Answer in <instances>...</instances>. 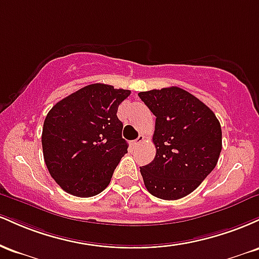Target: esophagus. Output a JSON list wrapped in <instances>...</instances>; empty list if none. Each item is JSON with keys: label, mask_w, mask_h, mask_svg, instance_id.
Wrapping results in <instances>:
<instances>
[{"label": "esophagus", "mask_w": 259, "mask_h": 259, "mask_svg": "<svg viewBox=\"0 0 259 259\" xmlns=\"http://www.w3.org/2000/svg\"><path fill=\"white\" fill-rule=\"evenodd\" d=\"M144 139H145L144 136H142V135H140L139 138L136 139V140H133V141H132V146H133V147H136V146H139V145L141 144L142 141H144Z\"/></svg>", "instance_id": "esophagus-1"}]
</instances>
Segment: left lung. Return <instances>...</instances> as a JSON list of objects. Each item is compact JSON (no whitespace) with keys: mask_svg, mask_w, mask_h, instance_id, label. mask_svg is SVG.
<instances>
[{"mask_svg":"<svg viewBox=\"0 0 259 259\" xmlns=\"http://www.w3.org/2000/svg\"><path fill=\"white\" fill-rule=\"evenodd\" d=\"M139 97L156 115V157L140 168L145 186L162 200L185 197L215 168L221 123L209 107L177 86L140 92Z\"/></svg>","mask_w":259,"mask_h":259,"instance_id":"1","label":"left lung"}]
</instances>
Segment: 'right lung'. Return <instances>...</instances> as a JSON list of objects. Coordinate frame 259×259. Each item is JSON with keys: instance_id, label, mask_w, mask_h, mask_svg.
Wrapping results in <instances>:
<instances>
[{"instance_id": "right-lung-1", "label": "right lung", "mask_w": 259, "mask_h": 259, "mask_svg": "<svg viewBox=\"0 0 259 259\" xmlns=\"http://www.w3.org/2000/svg\"><path fill=\"white\" fill-rule=\"evenodd\" d=\"M129 90L91 84L61 100L47 113L44 159L56 183L76 197L99 195L111 183L127 144L118 107Z\"/></svg>"}]
</instances>
